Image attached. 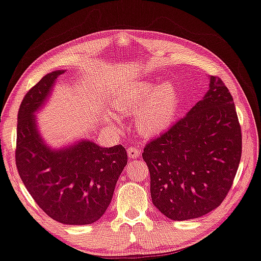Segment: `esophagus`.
<instances>
[{
    "label": "esophagus",
    "instance_id": "esophagus-1",
    "mask_svg": "<svg viewBox=\"0 0 261 261\" xmlns=\"http://www.w3.org/2000/svg\"><path fill=\"white\" fill-rule=\"evenodd\" d=\"M127 154H129L130 158H138L141 155V150L138 147L129 146L127 147Z\"/></svg>",
    "mask_w": 261,
    "mask_h": 261
}]
</instances>
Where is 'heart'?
I'll return each mask as SVG.
<instances>
[{
    "label": "heart",
    "mask_w": 261,
    "mask_h": 261,
    "mask_svg": "<svg viewBox=\"0 0 261 261\" xmlns=\"http://www.w3.org/2000/svg\"><path fill=\"white\" fill-rule=\"evenodd\" d=\"M112 107L120 115L137 111L136 126L143 136L153 137L169 130L176 120L179 96L170 82H137L116 97Z\"/></svg>",
    "instance_id": "1"
}]
</instances>
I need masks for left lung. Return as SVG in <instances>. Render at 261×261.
I'll return each mask as SVG.
<instances>
[{"mask_svg": "<svg viewBox=\"0 0 261 261\" xmlns=\"http://www.w3.org/2000/svg\"><path fill=\"white\" fill-rule=\"evenodd\" d=\"M242 157V129L233 97L219 77L186 116L146 144L152 203L172 220L217 208L233 184Z\"/></svg>", "mask_w": 261, "mask_h": 261, "instance_id": "obj_1", "label": "left lung"}]
</instances>
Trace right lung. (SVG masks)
Listing matches in <instances>:
<instances>
[{"instance_id":"right-lung-1","label":"right lung","mask_w":261,"mask_h":261,"mask_svg":"<svg viewBox=\"0 0 261 261\" xmlns=\"http://www.w3.org/2000/svg\"><path fill=\"white\" fill-rule=\"evenodd\" d=\"M63 72L45 75L23 98L15 158L23 184L46 215L62 224L88 225L98 220L110 205L127 154L122 145L100 147L81 141L54 150L43 142L34 114Z\"/></svg>"}]
</instances>
